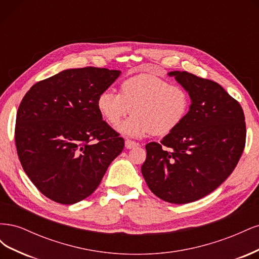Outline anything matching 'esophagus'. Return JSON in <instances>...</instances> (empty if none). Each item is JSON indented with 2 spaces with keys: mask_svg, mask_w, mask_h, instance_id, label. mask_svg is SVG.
<instances>
[{
  "mask_svg": "<svg viewBox=\"0 0 259 259\" xmlns=\"http://www.w3.org/2000/svg\"><path fill=\"white\" fill-rule=\"evenodd\" d=\"M138 146H139V144L136 142H133V140H130V139L125 140V148L126 149H133V148H136Z\"/></svg>",
  "mask_w": 259,
  "mask_h": 259,
  "instance_id": "obj_1",
  "label": "esophagus"
}]
</instances>
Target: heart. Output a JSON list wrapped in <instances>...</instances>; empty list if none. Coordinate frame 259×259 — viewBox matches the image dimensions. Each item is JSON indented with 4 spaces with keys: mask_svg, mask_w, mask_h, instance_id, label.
Returning a JSON list of instances; mask_svg holds the SVG:
<instances>
[{
    "mask_svg": "<svg viewBox=\"0 0 259 259\" xmlns=\"http://www.w3.org/2000/svg\"><path fill=\"white\" fill-rule=\"evenodd\" d=\"M189 107V94L183 86L151 74L125 80L120 94L107 89L97 97L98 111L111 126L119 124L131 110L134 113L117 128L128 137L169 134L186 119Z\"/></svg>",
    "mask_w": 259,
    "mask_h": 259,
    "instance_id": "heart-1",
    "label": "heart"
}]
</instances>
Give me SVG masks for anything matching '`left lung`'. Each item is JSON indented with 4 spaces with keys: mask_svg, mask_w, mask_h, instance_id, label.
Segmentation results:
<instances>
[{
    "mask_svg": "<svg viewBox=\"0 0 259 259\" xmlns=\"http://www.w3.org/2000/svg\"><path fill=\"white\" fill-rule=\"evenodd\" d=\"M167 74L188 92L191 105L160 144L146 145L142 174L156 197L186 204L214 191L237 166L245 146L244 113L218 83L187 71Z\"/></svg>",
    "mask_w": 259,
    "mask_h": 259,
    "instance_id": "1",
    "label": "left lung"
}]
</instances>
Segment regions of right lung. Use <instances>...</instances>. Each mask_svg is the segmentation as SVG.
Instances as JSON below:
<instances>
[{
    "label": "right lung",
    "mask_w": 259,
    "mask_h": 259,
    "mask_svg": "<svg viewBox=\"0 0 259 259\" xmlns=\"http://www.w3.org/2000/svg\"><path fill=\"white\" fill-rule=\"evenodd\" d=\"M120 74L96 67L67 69L37 82L22 98L15 128L17 153L45 197L67 205L90 197L122 152L124 139L97 109L98 95Z\"/></svg>",
    "instance_id": "obj_1"
}]
</instances>
